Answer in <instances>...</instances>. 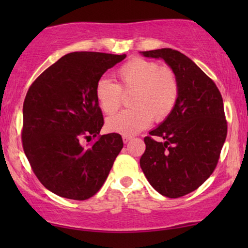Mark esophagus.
<instances>
[{"label":"esophagus","mask_w":248,"mask_h":248,"mask_svg":"<svg viewBox=\"0 0 248 248\" xmlns=\"http://www.w3.org/2000/svg\"><path fill=\"white\" fill-rule=\"evenodd\" d=\"M122 138H123L124 143H127L128 141L132 140V137H131V135H123V137H122Z\"/></svg>","instance_id":"34e87169"}]
</instances>
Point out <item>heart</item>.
<instances>
[{
    "label": "heart",
    "mask_w": 248,
    "mask_h": 248,
    "mask_svg": "<svg viewBox=\"0 0 248 248\" xmlns=\"http://www.w3.org/2000/svg\"><path fill=\"white\" fill-rule=\"evenodd\" d=\"M116 76L118 84L101 78L94 88L97 103L106 115H113L120 109L123 101L122 93H133L131 109L108 118L109 131L124 135L135 134L147 127L152 120H166L174 110L179 96V83L170 66L135 57L123 64Z\"/></svg>",
    "instance_id": "1"
}]
</instances>
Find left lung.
I'll list each match as a JSON object with an SVG mask.
<instances>
[{"mask_svg":"<svg viewBox=\"0 0 248 248\" xmlns=\"http://www.w3.org/2000/svg\"><path fill=\"white\" fill-rule=\"evenodd\" d=\"M141 54L162 59L175 71L179 96L170 115L144 138L140 166L158 193L181 198L199 188L218 164L227 137L222 97L216 83L178 50Z\"/></svg>","mask_w":248,"mask_h":248,"instance_id":"obj_1","label":"left lung"}]
</instances>
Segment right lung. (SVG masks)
<instances>
[{
  "instance_id": "obj_1",
  "label": "right lung",
  "mask_w": 248,
  "mask_h": 248,
  "mask_svg": "<svg viewBox=\"0 0 248 248\" xmlns=\"http://www.w3.org/2000/svg\"><path fill=\"white\" fill-rule=\"evenodd\" d=\"M126 55L74 52L33 81L23 101L22 147L32 171L54 194L77 201L101 188L123 148L117 133L100 135L104 117L94 88ZM93 138L90 145L82 141Z\"/></svg>"
}]
</instances>
